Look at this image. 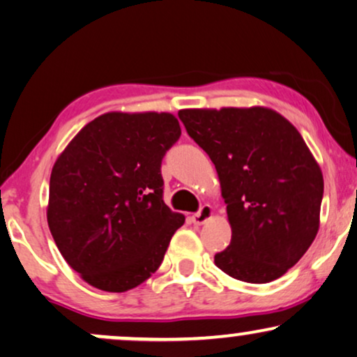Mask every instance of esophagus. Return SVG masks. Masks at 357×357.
<instances>
[{
	"instance_id": "obj_1",
	"label": "esophagus",
	"mask_w": 357,
	"mask_h": 357,
	"mask_svg": "<svg viewBox=\"0 0 357 357\" xmlns=\"http://www.w3.org/2000/svg\"><path fill=\"white\" fill-rule=\"evenodd\" d=\"M211 217H212V207L208 206V204H204V206L199 208V212H196L192 215V223H196V225H202V223L208 220Z\"/></svg>"
}]
</instances>
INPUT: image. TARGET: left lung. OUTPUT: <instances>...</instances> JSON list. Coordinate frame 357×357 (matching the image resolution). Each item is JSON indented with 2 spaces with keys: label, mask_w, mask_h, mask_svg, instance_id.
Wrapping results in <instances>:
<instances>
[{
  "label": "left lung",
  "mask_w": 357,
  "mask_h": 357,
  "mask_svg": "<svg viewBox=\"0 0 357 357\" xmlns=\"http://www.w3.org/2000/svg\"><path fill=\"white\" fill-rule=\"evenodd\" d=\"M188 134L220 179L231 241L215 266L264 284L305 255L320 225L323 176L302 135L268 107L183 109Z\"/></svg>",
  "instance_id": "1"
}]
</instances>
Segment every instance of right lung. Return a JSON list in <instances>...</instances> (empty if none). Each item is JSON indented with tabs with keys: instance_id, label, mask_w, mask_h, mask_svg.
<instances>
[{
	"instance_id": "right-lung-1",
	"label": "right lung",
	"mask_w": 357,
	"mask_h": 357,
	"mask_svg": "<svg viewBox=\"0 0 357 357\" xmlns=\"http://www.w3.org/2000/svg\"><path fill=\"white\" fill-rule=\"evenodd\" d=\"M181 137L168 112H107L83 127L50 174L47 222L88 284L126 292L146 281L184 223L163 201L161 161Z\"/></svg>"
}]
</instances>
